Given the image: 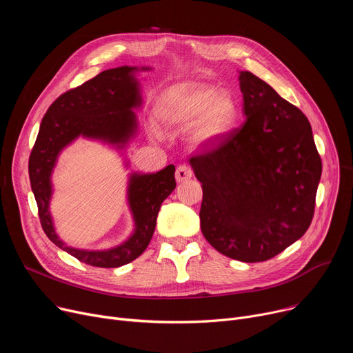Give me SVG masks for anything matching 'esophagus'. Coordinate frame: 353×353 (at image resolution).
Masks as SVG:
<instances>
[{"instance_id":"obj_1","label":"esophagus","mask_w":353,"mask_h":353,"mask_svg":"<svg viewBox=\"0 0 353 353\" xmlns=\"http://www.w3.org/2000/svg\"><path fill=\"white\" fill-rule=\"evenodd\" d=\"M192 176H193V170L190 169L189 165L181 164V165L177 167V170H176V180H177L179 183H180V181H184V180L192 179Z\"/></svg>"}]
</instances>
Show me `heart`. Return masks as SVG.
<instances>
[{"label":"heart","mask_w":353,"mask_h":353,"mask_svg":"<svg viewBox=\"0 0 353 353\" xmlns=\"http://www.w3.org/2000/svg\"><path fill=\"white\" fill-rule=\"evenodd\" d=\"M156 114L170 130H186L199 147L212 145L232 132L237 123L239 104L228 90L213 84L180 83L167 88L156 104ZM156 137L160 132L153 127Z\"/></svg>","instance_id":"heart-1"}]
</instances>
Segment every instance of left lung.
I'll use <instances>...</instances> for the list:
<instances>
[{"label":"left lung","instance_id":"8db88e82","mask_svg":"<svg viewBox=\"0 0 353 353\" xmlns=\"http://www.w3.org/2000/svg\"><path fill=\"white\" fill-rule=\"evenodd\" d=\"M239 85L246 120L189 161L203 189V236L221 254L253 263L305 234L322 161L298 107L249 71H239Z\"/></svg>","mask_w":353,"mask_h":353}]
</instances>
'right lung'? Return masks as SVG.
<instances>
[{"instance_id": "obj_1", "label": "right lung", "mask_w": 353, "mask_h": 353, "mask_svg": "<svg viewBox=\"0 0 353 353\" xmlns=\"http://www.w3.org/2000/svg\"><path fill=\"white\" fill-rule=\"evenodd\" d=\"M152 67L110 68L83 85L64 92L47 110L28 161L31 189L39 206L41 226L51 242L80 262L96 268H120L137 259L150 243L161 203L176 189L174 165L157 173L132 172L127 180V205L134 229L116 248L77 249L65 245L55 232L50 210L52 172L65 147L79 137L108 144L124 154L139 132L134 110L143 104L137 72ZM124 165L130 163L125 159Z\"/></svg>"}]
</instances>
